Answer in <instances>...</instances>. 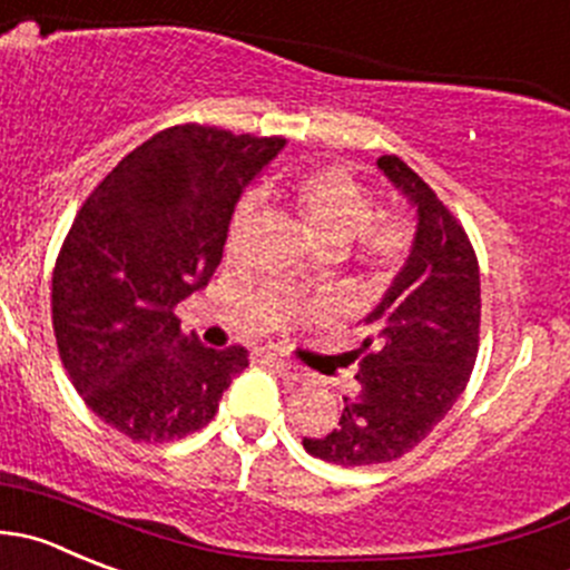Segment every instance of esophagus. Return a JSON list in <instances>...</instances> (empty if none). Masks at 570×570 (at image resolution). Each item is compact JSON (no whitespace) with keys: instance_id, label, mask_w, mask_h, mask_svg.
Returning a JSON list of instances; mask_svg holds the SVG:
<instances>
[{"instance_id":"esophagus-1","label":"esophagus","mask_w":570,"mask_h":570,"mask_svg":"<svg viewBox=\"0 0 570 570\" xmlns=\"http://www.w3.org/2000/svg\"><path fill=\"white\" fill-rule=\"evenodd\" d=\"M264 362H267L269 367H273L275 373H278L281 379L286 381V384H297V381H303L301 370H297L292 362H286V358H281V356H267V358H264Z\"/></svg>"}]
</instances>
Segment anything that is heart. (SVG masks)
I'll return each instance as SVG.
<instances>
[{"label": "heart", "mask_w": 570, "mask_h": 570, "mask_svg": "<svg viewBox=\"0 0 570 570\" xmlns=\"http://www.w3.org/2000/svg\"><path fill=\"white\" fill-rule=\"evenodd\" d=\"M269 195L284 203L308 239L323 253H345L356 242L362 281L370 289H384L395 281L412 253V225L403 217L373 223L370 191L345 169H312V173L281 178ZM250 228V208L242 206L228 228V253L239 250Z\"/></svg>", "instance_id": "heart-1"}]
</instances>
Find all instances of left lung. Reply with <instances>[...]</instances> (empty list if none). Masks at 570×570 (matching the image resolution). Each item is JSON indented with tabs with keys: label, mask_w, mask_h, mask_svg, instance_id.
Segmentation results:
<instances>
[{
	"label": "left lung",
	"mask_w": 570,
	"mask_h": 570,
	"mask_svg": "<svg viewBox=\"0 0 570 570\" xmlns=\"http://www.w3.org/2000/svg\"><path fill=\"white\" fill-rule=\"evenodd\" d=\"M379 169L417 208L412 253L379 306L364 317L358 392L345 397L340 425L303 449L342 468L392 462L432 434L465 392L479 353V262L460 219L397 156Z\"/></svg>",
	"instance_id": "1"
}]
</instances>
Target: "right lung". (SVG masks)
<instances>
[{"label":"right lung","mask_w":570,"mask_h":570,"mask_svg":"<svg viewBox=\"0 0 570 570\" xmlns=\"http://www.w3.org/2000/svg\"><path fill=\"white\" fill-rule=\"evenodd\" d=\"M286 138L175 125L121 158L77 212L52 273L60 362L86 406L132 443L212 423L247 351L180 331L184 297L223 262L242 191Z\"/></svg>","instance_id":"1"}]
</instances>
